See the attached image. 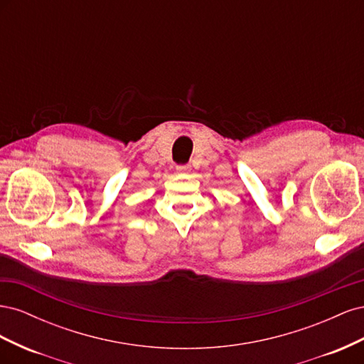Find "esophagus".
Wrapping results in <instances>:
<instances>
[{
    "label": "esophagus",
    "mask_w": 364,
    "mask_h": 364,
    "mask_svg": "<svg viewBox=\"0 0 364 364\" xmlns=\"http://www.w3.org/2000/svg\"><path fill=\"white\" fill-rule=\"evenodd\" d=\"M190 170H191L190 165H178V167H176V171L179 174H188Z\"/></svg>",
    "instance_id": "1"
}]
</instances>
